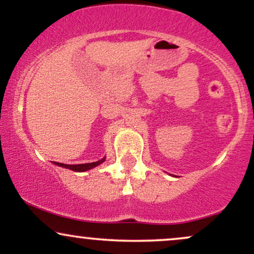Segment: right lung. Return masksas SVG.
Here are the masks:
<instances>
[{"mask_svg": "<svg viewBox=\"0 0 254 254\" xmlns=\"http://www.w3.org/2000/svg\"><path fill=\"white\" fill-rule=\"evenodd\" d=\"M105 161V157L104 159L99 160L97 162H90V164H80V165H64V164H61V162H54L55 165L60 166V167H64V168H68V170H71V171H75V172H84V171H88V170H92V168L97 167L98 165L103 164Z\"/></svg>", "mask_w": 254, "mask_h": 254, "instance_id": "right-lung-1", "label": "right lung"}]
</instances>
